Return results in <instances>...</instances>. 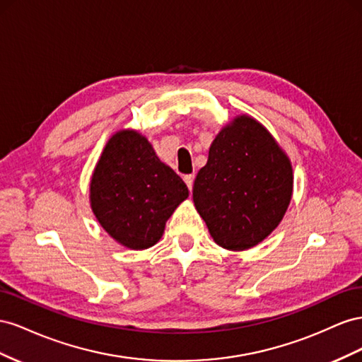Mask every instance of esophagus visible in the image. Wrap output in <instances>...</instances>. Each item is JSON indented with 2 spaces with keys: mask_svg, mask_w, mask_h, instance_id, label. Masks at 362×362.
Wrapping results in <instances>:
<instances>
[{
  "mask_svg": "<svg viewBox=\"0 0 362 362\" xmlns=\"http://www.w3.org/2000/svg\"><path fill=\"white\" fill-rule=\"evenodd\" d=\"M183 180H185V183H187V187H188V189L191 191L192 189V185H194V174H187L183 177Z\"/></svg>",
  "mask_w": 362,
  "mask_h": 362,
  "instance_id": "34e87169",
  "label": "esophagus"
}]
</instances>
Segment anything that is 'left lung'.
Segmentation results:
<instances>
[{
  "mask_svg": "<svg viewBox=\"0 0 362 362\" xmlns=\"http://www.w3.org/2000/svg\"><path fill=\"white\" fill-rule=\"evenodd\" d=\"M293 195V167L261 122L240 115L221 129L194 182L195 209L223 249L241 252L282 221Z\"/></svg>",
  "mask_w": 362,
  "mask_h": 362,
  "instance_id": "obj_1",
  "label": "left lung"
}]
</instances>
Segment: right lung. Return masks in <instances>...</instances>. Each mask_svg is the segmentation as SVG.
I'll list each match as a JSON object with an SVG mask.
<instances>
[{"label": "right lung", "mask_w": 362, "mask_h": 362, "mask_svg": "<svg viewBox=\"0 0 362 362\" xmlns=\"http://www.w3.org/2000/svg\"><path fill=\"white\" fill-rule=\"evenodd\" d=\"M89 192L92 212L103 229L132 250L156 244L165 223L189 195L185 182L160 162L136 130H119L107 141Z\"/></svg>", "instance_id": "obj_1"}]
</instances>
